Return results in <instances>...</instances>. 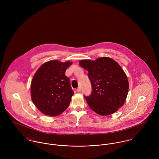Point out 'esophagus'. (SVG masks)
I'll return each mask as SVG.
<instances>
[{"mask_svg": "<svg viewBox=\"0 0 159 159\" xmlns=\"http://www.w3.org/2000/svg\"><path fill=\"white\" fill-rule=\"evenodd\" d=\"M76 92H81V88H80V87H79V88L76 89Z\"/></svg>", "mask_w": 159, "mask_h": 159, "instance_id": "esophagus-1", "label": "esophagus"}]
</instances>
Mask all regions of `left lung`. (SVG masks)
I'll return each mask as SVG.
<instances>
[{"label":"left lung","instance_id":"obj_1","mask_svg":"<svg viewBox=\"0 0 159 159\" xmlns=\"http://www.w3.org/2000/svg\"><path fill=\"white\" fill-rule=\"evenodd\" d=\"M79 64L88 71L92 91L85 97L91 109L101 116H108L121 107L127 97L129 84L127 75L114 59L98 57L81 60Z\"/></svg>","mask_w":159,"mask_h":159}]
</instances>
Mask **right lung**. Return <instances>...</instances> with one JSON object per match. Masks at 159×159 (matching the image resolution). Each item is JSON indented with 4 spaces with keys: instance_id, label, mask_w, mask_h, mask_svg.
<instances>
[{
    "instance_id": "obj_1",
    "label": "right lung",
    "mask_w": 159,
    "mask_h": 159,
    "mask_svg": "<svg viewBox=\"0 0 159 159\" xmlns=\"http://www.w3.org/2000/svg\"><path fill=\"white\" fill-rule=\"evenodd\" d=\"M72 64L57 60L48 61L35 72L31 81V98L35 106L46 116H56L69 106L74 92L66 71Z\"/></svg>"
}]
</instances>
